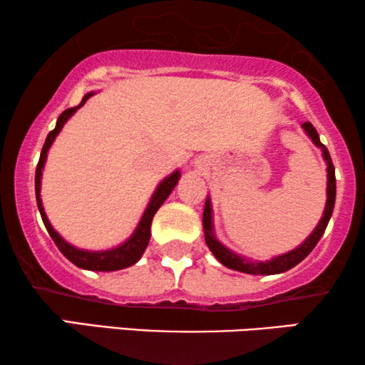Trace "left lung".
<instances>
[{"label": "left lung", "instance_id": "8db88e82", "mask_svg": "<svg viewBox=\"0 0 365 365\" xmlns=\"http://www.w3.org/2000/svg\"><path fill=\"white\" fill-rule=\"evenodd\" d=\"M304 131L309 134V138L312 139L314 144L317 148L322 149L324 153V159L327 161V202H326V211H324V217L321 219V222L317 224L316 231H314L311 236L306 239V242L301 244L297 249L294 251L282 254L272 261L267 262H249L246 259H241L236 254H232L231 251H227L226 247L222 246L221 242L216 241V237L212 236V221H211V202L209 199H206V206H204V214H202V226L204 231H206V244L207 247L211 249V252L216 256V259L224 266L229 269H234V271L239 272H246V274H262V276H271V274H279V272H286L289 269H292L294 266H297L302 259H306L316 244L319 242V239L322 237L324 231H326L329 219L332 216L334 211V204H336V169H334L331 154H329L327 148L324 146L319 139V134L316 131V128L312 126L311 123H304L302 124Z\"/></svg>", "mask_w": 365, "mask_h": 365}]
</instances>
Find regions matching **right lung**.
<instances>
[{
  "label": "right lung",
  "instance_id": "right-lung-1",
  "mask_svg": "<svg viewBox=\"0 0 365 365\" xmlns=\"http://www.w3.org/2000/svg\"><path fill=\"white\" fill-rule=\"evenodd\" d=\"M93 96V93H88L86 96L83 98V101L79 103V106L76 108H69L66 111L61 113V116L58 118V123H56V128L53 129V131H49L46 141L43 144V151H41V156H39V161H38V166H36V176H34V187H36V202H38V209H39V214H41V219L44 222V227H46V231L51 239L56 244L59 251L63 252V256L68 259V261H71L74 266L81 267V269H88V271H119V269H124V267H129L133 266L134 262L139 261V257L143 256V252L146 251L148 247V242H149V237H151V222H153V217L154 214L159 207L163 206V202L166 201L169 194L176 186L178 181H179V171L173 173L171 176L164 179V181L159 184V187L156 189V192H154V196L151 199V202H149V206L146 209V212H144V216L141 219V222H139V226L134 234L131 236L129 241H126L123 244V246H119L116 249H111V251H104V252H86V251H79V249L69 246L68 242H64V239L59 236V234L54 231L51 224H49L46 214H44V209H43V204H41V197H39V189H41V169L44 166V161H46V154H48V149L51 146V143L54 141V138H56V134L61 131L63 124L68 121V118L71 116V114L76 111L78 108H81L84 103L88 101L89 98Z\"/></svg>",
  "mask_w": 365,
  "mask_h": 365
}]
</instances>
